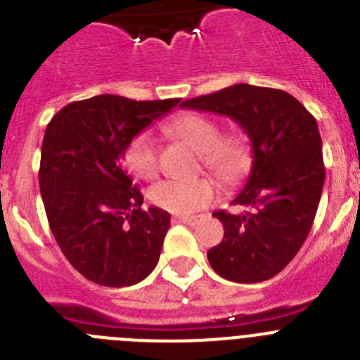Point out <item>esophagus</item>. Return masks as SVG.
Masks as SVG:
<instances>
[{
	"mask_svg": "<svg viewBox=\"0 0 360 360\" xmlns=\"http://www.w3.org/2000/svg\"><path fill=\"white\" fill-rule=\"evenodd\" d=\"M174 221H178V224H186V225H196L200 224V218H196V216H176L174 218Z\"/></svg>",
	"mask_w": 360,
	"mask_h": 360,
	"instance_id": "1",
	"label": "esophagus"
}]
</instances>
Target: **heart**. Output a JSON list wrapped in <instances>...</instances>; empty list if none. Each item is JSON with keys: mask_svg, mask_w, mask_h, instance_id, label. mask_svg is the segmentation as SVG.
Wrapping results in <instances>:
<instances>
[{"mask_svg": "<svg viewBox=\"0 0 360 360\" xmlns=\"http://www.w3.org/2000/svg\"><path fill=\"white\" fill-rule=\"evenodd\" d=\"M167 131L198 151L203 165L224 182H234L249 165V148L243 139L240 135L221 136L219 126L209 117L186 113L171 120ZM124 160L128 169L141 180L157 176L160 158L155 139L148 131L133 136L124 151ZM212 198L214 186L207 178L191 182L162 180L149 189V200L157 207L174 214H193L207 207Z\"/></svg>", "mask_w": 360, "mask_h": 360, "instance_id": "heart-1", "label": "heart"}]
</instances>
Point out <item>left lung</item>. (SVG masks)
I'll return each mask as SVG.
<instances>
[{"instance_id":"1","label":"left lung","mask_w":360,"mask_h":360,"mask_svg":"<svg viewBox=\"0 0 360 360\" xmlns=\"http://www.w3.org/2000/svg\"><path fill=\"white\" fill-rule=\"evenodd\" d=\"M182 108L238 122L252 146V167L232 200L243 214L218 211L224 240L207 252L212 270L234 283L274 278L307 240L324 186L323 142L310 111L283 90L234 84Z\"/></svg>"}]
</instances>
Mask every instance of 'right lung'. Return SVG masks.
Wrapping results in <instances>:
<instances>
[{
    "label": "right lung",
    "mask_w": 360,
    "mask_h": 360,
    "mask_svg": "<svg viewBox=\"0 0 360 360\" xmlns=\"http://www.w3.org/2000/svg\"><path fill=\"white\" fill-rule=\"evenodd\" d=\"M180 98L97 95L70 103L46 126L39 189L57 245L72 266L103 287H131L157 266L171 214L142 211L122 165L129 141Z\"/></svg>",
    "instance_id": "add662e5"
}]
</instances>
